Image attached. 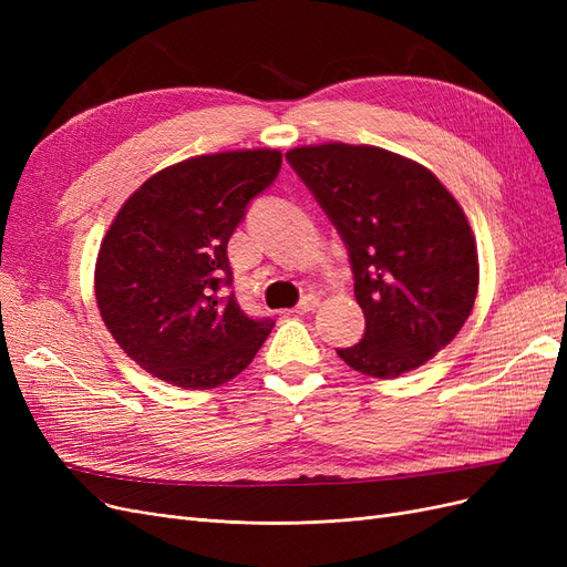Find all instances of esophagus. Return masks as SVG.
I'll list each match as a JSON object with an SVG mask.
<instances>
[{
    "label": "esophagus",
    "mask_w": 567,
    "mask_h": 567,
    "mask_svg": "<svg viewBox=\"0 0 567 567\" xmlns=\"http://www.w3.org/2000/svg\"><path fill=\"white\" fill-rule=\"evenodd\" d=\"M315 307H319V298H317V296H305V298L296 305V312H298V315H307V312H312Z\"/></svg>",
    "instance_id": "obj_1"
}]
</instances>
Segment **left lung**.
<instances>
[{"instance_id": "1", "label": "left lung", "mask_w": 567, "mask_h": 567, "mask_svg": "<svg viewBox=\"0 0 567 567\" xmlns=\"http://www.w3.org/2000/svg\"><path fill=\"white\" fill-rule=\"evenodd\" d=\"M286 161L329 215L350 255L367 329L336 350L350 369L398 379L447 348L477 293L466 215L431 169L379 146L319 144Z\"/></svg>"}]
</instances>
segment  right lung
Listing matches in <instances>:
<instances>
[{
  "label": "right lung",
  "instance_id": "1",
  "mask_svg": "<svg viewBox=\"0 0 567 567\" xmlns=\"http://www.w3.org/2000/svg\"><path fill=\"white\" fill-rule=\"evenodd\" d=\"M279 169L274 148L196 156L146 179L115 215L96 257V305L117 346L156 379L217 388L274 329L217 293L231 286L229 238Z\"/></svg>",
  "mask_w": 567,
  "mask_h": 567
}]
</instances>
